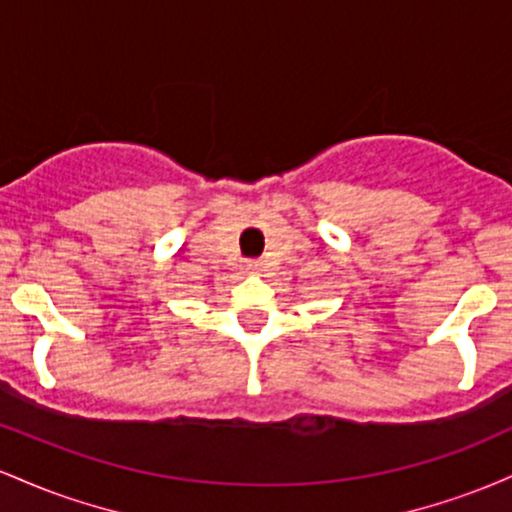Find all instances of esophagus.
Masks as SVG:
<instances>
[{
    "instance_id": "1",
    "label": "esophagus",
    "mask_w": 512,
    "mask_h": 512,
    "mask_svg": "<svg viewBox=\"0 0 512 512\" xmlns=\"http://www.w3.org/2000/svg\"><path fill=\"white\" fill-rule=\"evenodd\" d=\"M245 269H248V272H260L262 262L260 260H250L248 264H245Z\"/></svg>"
}]
</instances>
